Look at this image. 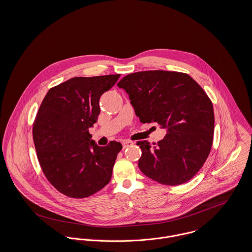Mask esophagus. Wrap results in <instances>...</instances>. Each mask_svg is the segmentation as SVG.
Returning <instances> with one entry per match:
<instances>
[{
    "label": "esophagus",
    "instance_id": "1",
    "mask_svg": "<svg viewBox=\"0 0 252 252\" xmlns=\"http://www.w3.org/2000/svg\"><path fill=\"white\" fill-rule=\"evenodd\" d=\"M134 144L133 142H131V141H128V140H126V141H123L122 142V145H123V148H126V147H129V146H132Z\"/></svg>",
    "mask_w": 252,
    "mask_h": 252
}]
</instances>
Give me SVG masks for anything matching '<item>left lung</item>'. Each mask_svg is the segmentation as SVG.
Returning a JSON list of instances; mask_svg holds the SVG:
<instances>
[{"instance_id":"8db88e82","label":"left lung","mask_w":252,"mask_h":252,"mask_svg":"<svg viewBox=\"0 0 252 252\" xmlns=\"http://www.w3.org/2000/svg\"><path fill=\"white\" fill-rule=\"evenodd\" d=\"M129 95L142 123L167 130L162 141L138 142L139 168L165 185L191 180L203 167L213 145L215 113L203 88L187 73L144 71L124 76L118 83Z\"/></svg>"}]
</instances>
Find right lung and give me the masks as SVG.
<instances>
[{
    "instance_id": "obj_1",
    "label": "right lung",
    "mask_w": 252,
    "mask_h": 252,
    "mask_svg": "<svg viewBox=\"0 0 252 252\" xmlns=\"http://www.w3.org/2000/svg\"><path fill=\"white\" fill-rule=\"evenodd\" d=\"M120 74L72 77L50 88L33 126V139L41 170L62 194L75 199L104 188L122 145L99 146L89 128L100 114L99 101Z\"/></svg>"
}]
</instances>
